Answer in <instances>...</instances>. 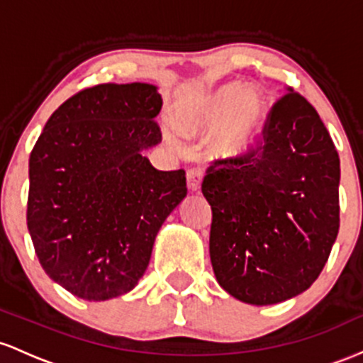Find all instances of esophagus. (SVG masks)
I'll list each match as a JSON object with an SVG mask.
<instances>
[{
	"mask_svg": "<svg viewBox=\"0 0 363 363\" xmlns=\"http://www.w3.org/2000/svg\"><path fill=\"white\" fill-rule=\"evenodd\" d=\"M202 171L199 168H192L186 171V183H189V189L192 192H197L201 189V183H202Z\"/></svg>",
	"mask_w": 363,
	"mask_h": 363,
	"instance_id": "esophagus-1",
	"label": "esophagus"
}]
</instances>
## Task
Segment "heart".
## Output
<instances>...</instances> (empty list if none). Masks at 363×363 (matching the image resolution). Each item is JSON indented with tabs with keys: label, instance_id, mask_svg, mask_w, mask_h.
Segmentation results:
<instances>
[{
	"label": "heart",
	"instance_id": "b5f03b06",
	"mask_svg": "<svg viewBox=\"0 0 363 363\" xmlns=\"http://www.w3.org/2000/svg\"><path fill=\"white\" fill-rule=\"evenodd\" d=\"M264 115L266 103L262 94L252 87H243L240 82H225L182 104L177 109V127L189 138L211 135L213 154L235 160L254 145ZM179 133L171 125L164 127L166 142L173 149L183 150L185 144Z\"/></svg>",
	"mask_w": 363,
	"mask_h": 363
}]
</instances>
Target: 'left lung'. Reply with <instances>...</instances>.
<instances>
[{"label": "left lung", "instance_id": "1", "mask_svg": "<svg viewBox=\"0 0 363 363\" xmlns=\"http://www.w3.org/2000/svg\"><path fill=\"white\" fill-rule=\"evenodd\" d=\"M288 91L271 109L257 152L214 161L202 182L216 279L250 305L311 288L340 230V156L313 106Z\"/></svg>", "mask_w": 363, "mask_h": 363}]
</instances>
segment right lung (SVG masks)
<instances>
[{
	"label": "right lung",
	"instance_id": "add662e5",
	"mask_svg": "<svg viewBox=\"0 0 363 363\" xmlns=\"http://www.w3.org/2000/svg\"><path fill=\"white\" fill-rule=\"evenodd\" d=\"M152 84H101L52 113L28 160L27 226L46 274L89 302L135 288L164 219L186 197L185 171H160Z\"/></svg>",
	"mask_w": 363,
	"mask_h": 363
}]
</instances>
